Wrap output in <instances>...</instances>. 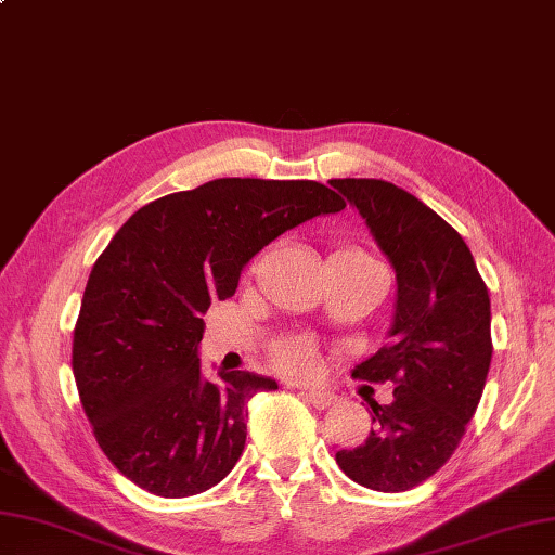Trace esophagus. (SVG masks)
Instances as JSON below:
<instances>
[{"label": "esophagus", "instance_id": "esophagus-1", "mask_svg": "<svg viewBox=\"0 0 555 555\" xmlns=\"http://www.w3.org/2000/svg\"><path fill=\"white\" fill-rule=\"evenodd\" d=\"M305 397H307V402L309 404H314L317 409H328V406H333L338 402V397L333 395V392H326V390H307L305 392Z\"/></svg>", "mask_w": 555, "mask_h": 555}]
</instances>
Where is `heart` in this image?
Listing matches in <instances>:
<instances>
[{"label": "heart", "instance_id": "obj_1", "mask_svg": "<svg viewBox=\"0 0 555 555\" xmlns=\"http://www.w3.org/2000/svg\"><path fill=\"white\" fill-rule=\"evenodd\" d=\"M340 253L359 257V260L373 262L371 257H366L364 253H359V250H340ZM272 364L279 373H286V376H295V378L309 376V373L314 371V364H317L314 347H312V343L300 340V338L283 340L272 350Z\"/></svg>", "mask_w": 555, "mask_h": 555}]
</instances>
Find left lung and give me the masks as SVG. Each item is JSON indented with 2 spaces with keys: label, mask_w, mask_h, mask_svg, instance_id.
<instances>
[{
  "label": "left lung",
  "mask_w": 555,
  "mask_h": 555,
  "mask_svg": "<svg viewBox=\"0 0 555 555\" xmlns=\"http://www.w3.org/2000/svg\"><path fill=\"white\" fill-rule=\"evenodd\" d=\"M366 219L397 276L388 343L352 376L395 383L390 404H371L366 440L340 449L347 478L376 492H406L454 454L492 362L489 293L454 227L383 179H331Z\"/></svg>",
  "instance_id": "8db88e82"
}]
</instances>
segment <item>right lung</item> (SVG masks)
Returning a JSON list of instances; mask_svg holds the SVG:
<instances>
[{
    "label": "right lung",
    "instance_id": "add662e5",
    "mask_svg": "<svg viewBox=\"0 0 555 555\" xmlns=\"http://www.w3.org/2000/svg\"><path fill=\"white\" fill-rule=\"evenodd\" d=\"M345 201L319 182L227 177L139 208L89 274L73 373L103 454L146 492L182 499L222 482L246 447V404L276 380L201 371L203 314L243 267Z\"/></svg>",
    "mask_w": 555,
    "mask_h": 555
}]
</instances>
